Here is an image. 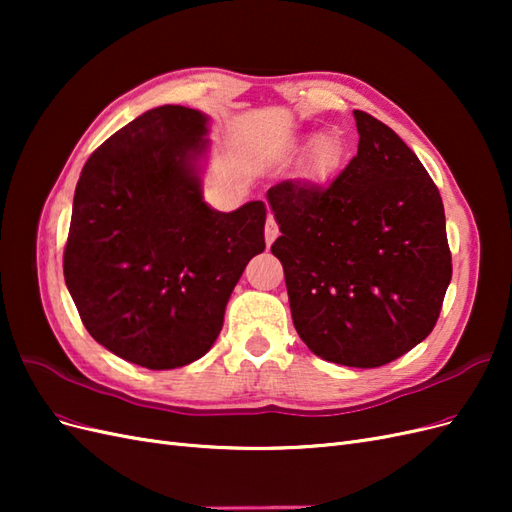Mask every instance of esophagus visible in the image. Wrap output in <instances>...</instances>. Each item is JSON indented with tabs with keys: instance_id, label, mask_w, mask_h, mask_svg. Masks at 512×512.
Here are the masks:
<instances>
[{
	"instance_id": "34e87169",
	"label": "esophagus",
	"mask_w": 512,
	"mask_h": 512,
	"mask_svg": "<svg viewBox=\"0 0 512 512\" xmlns=\"http://www.w3.org/2000/svg\"><path fill=\"white\" fill-rule=\"evenodd\" d=\"M277 235H280V228H277L273 215H269L267 218V224H265V241H267V247H271V243L277 239Z\"/></svg>"
}]
</instances>
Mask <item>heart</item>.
<instances>
[{
  "label": "heart",
  "mask_w": 512,
  "mask_h": 512,
  "mask_svg": "<svg viewBox=\"0 0 512 512\" xmlns=\"http://www.w3.org/2000/svg\"><path fill=\"white\" fill-rule=\"evenodd\" d=\"M339 156H342V151H339V147L335 145V141H322L318 145V162L324 170H329L337 164Z\"/></svg>",
  "instance_id": "b5f03b06"
}]
</instances>
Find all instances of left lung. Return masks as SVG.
<instances>
[{"label": "left lung", "mask_w": 512, "mask_h": 512, "mask_svg": "<svg viewBox=\"0 0 512 512\" xmlns=\"http://www.w3.org/2000/svg\"><path fill=\"white\" fill-rule=\"evenodd\" d=\"M354 119L359 151L342 173L327 185L282 181L267 200L294 329L320 359L367 369L433 331L453 265L421 160L376 117Z\"/></svg>", "instance_id": "left-lung-1"}]
</instances>
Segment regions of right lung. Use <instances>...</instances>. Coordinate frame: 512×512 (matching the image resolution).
Here are the masks:
<instances>
[{
	"label": "right lung",
	"mask_w": 512,
	"mask_h": 512,
	"mask_svg": "<svg viewBox=\"0 0 512 512\" xmlns=\"http://www.w3.org/2000/svg\"><path fill=\"white\" fill-rule=\"evenodd\" d=\"M209 117L158 106L91 153L76 183L64 277L89 335L147 369L200 359L232 288L265 250L262 200L222 213L203 200Z\"/></svg>",
	"instance_id": "right-lung-1"
}]
</instances>
